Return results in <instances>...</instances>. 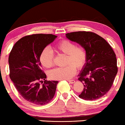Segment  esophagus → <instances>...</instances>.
<instances>
[{"label":"esophagus","mask_w":125,"mask_h":125,"mask_svg":"<svg viewBox=\"0 0 125 125\" xmlns=\"http://www.w3.org/2000/svg\"><path fill=\"white\" fill-rule=\"evenodd\" d=\"M68 82L71 84H73L75 82V81H74V80H69V81H68Z\"/></svg>","instance_id":"34e87169"}]
</instances>
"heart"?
Wrapping results in <instances>:
<instances>
[{
	"label": "heart",
	"instance_id": "heart-1",
	"mask_svg": "<svg viewBox=\"0 0 125 125\" xmlns=\"http://www.w3.org/2000/svg\"><path fill=\"white\" fill-rule=\"evenodd\" d=\"M56 51L66 55L64 67H59L52 70L49 73L50 78L53 80H67L72 77L76 73V69L81 70L85 65L87 60L86 51L82 46H76L73 42L64 39L55 46ZM42 65L46 68L53 66V53L49 48L42 51L39 56Z\"/></svg>",
	"mask_w": 125,
	"mask_h": 125
}]
</instances>
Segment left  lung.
Masks as SVG:
<instances>
[{"mask_svg": "<svg viewBox=\"0 0 125 125\" xmlns=\"http://www.w3.org/2000/svg\"><path fill=\"white\" fill-rule=\"evenodd\" d=\"M66 36L86 51V62L78 75L84 86L79 97L87 100L98 99L110 89L117 73L114 51L104 38L94 32L74 31Z\"/></svg>", "mask_w": 125, "mask_h": 125, "instance_id": "8db88e82", "label": "left lung"}]
</instances>
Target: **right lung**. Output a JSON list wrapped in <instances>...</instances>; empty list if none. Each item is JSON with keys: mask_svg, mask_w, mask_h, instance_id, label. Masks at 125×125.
<instances>
[{"mask_svg": "<svg viewBox=\"0 0 125 125\" xmlns=\"http://www.w3.org/2000/svg\"><path fill=\"white\" fill-rule=\"evenodd\" d=\"M56 38L52 34L26 36L16 43L10 53V78L23 98L32 104H48L55 94L59 82L46 81L39 56Z\"/></svg>", "mask_w": 125, "mask_h": 125, "instance_id": "right-lung-1", "label": "right lung"}]
</instances>
